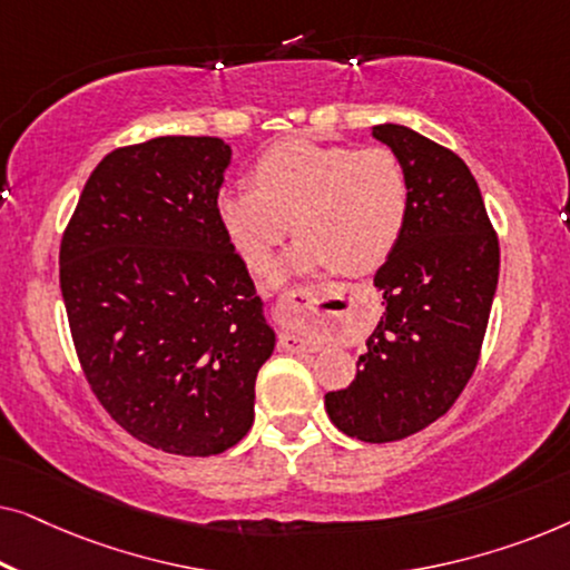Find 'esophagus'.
Wrapping results in <instances>:
<instances>
[{
    "instance_id": "obj_1",
    "label": "esophagus",
    "mask_w": 570,
    "mask_h": 570,
    "mask_svg": "<svg viewBox=\"0 0 570 570\" xmlns=\"http://www.w3.org/2000/svg\"><path fill=\"white\" fill-rule=\"evenodd\" d=\"M314 311H316V295L311 287H293V291L279 295L275 314H277V322L285 326L283 345L287 350H314L306 332Z\"/></svg>"
}]
</instances>
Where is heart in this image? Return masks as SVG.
<instances>
[{"label": "heart", "mask_w": 570, "mask_h": 570, "mask_svg": "<svg viewBox=\"0 0 570 570\" xmlns=\"http://www.w3.org/2000/svg\"><path fill=\"white\" fill-rule=\"evenodd\" d=\"M252 184L217 194L215 215L256 272L267 267L293 220L298 244L272 272V283L330 264L342 275L379 269L407 225L410 181L389 147L285 139L259 155Z\"/></svg>", "instance_id": "obj_1"}]
</instances>
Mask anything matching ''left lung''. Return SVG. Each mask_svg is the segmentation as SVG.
I'll use <instances>...</instances> for the list:
<instances>
[{"instance_id": "obj_1", "label": "left lung", "mask_w": 570, "mask_h": 570, "mask_svg": "<svg viewBox=\"0 0 570 570\" xmlns=\"http://www.w3.org/2000/svg\"><path fill=\"white\" fill-rule=\"evenodd\" d=\"M373 137L402 160L410 215L373 285L384 316L365 340L355 381L324 396L350 439L400 441L446 415L478 365L498 285V236L466 163L402 124Z\"/></svg>"}]
</instances>
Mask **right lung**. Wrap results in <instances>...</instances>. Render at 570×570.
<instances>
[{"label":"right lung","instance_id":"right-lung-1","mask_svg":"<svg viewBox=\"0 0 570 570\" xmlns=\"http://www.w3.org/2000/svg\"><path fill=\"white\" fill-rule=\"evenodd\" d=\"M230 166L217 137H155L108 153L59 248L85 379L147 446L223 454L254 423L275 330L215 199Z\"/></svg>","mask_w":570,"mask_h":570}]
</instances>
